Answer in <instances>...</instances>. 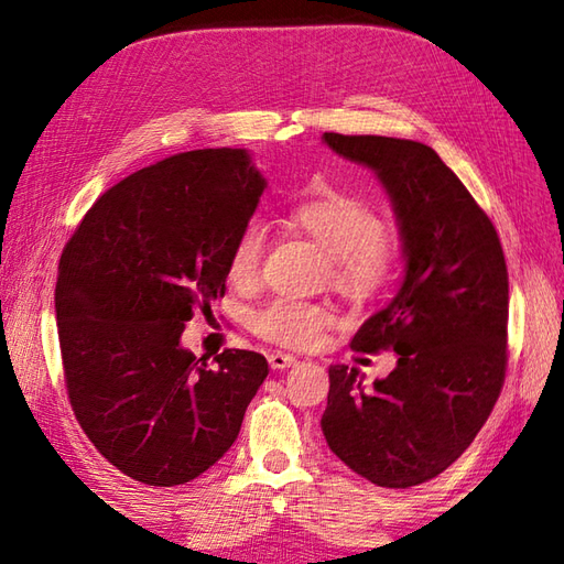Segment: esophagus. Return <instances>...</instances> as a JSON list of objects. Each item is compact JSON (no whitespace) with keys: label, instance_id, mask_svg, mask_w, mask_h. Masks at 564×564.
<instances>
[{"label":"esophagus","instance_id":"34e87169","mask_svg":"<svg viewBox=\"0 0 564 564\" xmlns=\"http://www.w3.org/2000/svg\"><path fill=\"white\" fill-rule=\"evenodd\" d=\"M295 364H297V358L291 356V354H283V351H271L269 354V366L273 370H285V368H291Z\"/></svg>","mask_w":564,"mask_h":564}]
</instances>
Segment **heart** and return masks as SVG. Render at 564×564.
I'll return each mask as SVG.
<instances>
[{"instance_id": "heart-1", "label": "heart", "mask_w": 564, "mask_h": 564, "mask_svg": "<svg viewBox=\"0 0 564 564\" xmlns=\"http://www.w3.org/2000/svg\"><path fill=\"white\" fill-rule=\"evenodd\" d=\"M289 223L325 249L332 263V283L354 297L368 301L386 289L398 263V245L382 230L380 215L366 200L349 194H327L295 203ZM267 230L259 220H247L237 232L227 257V279L249 289L259 279ZM334 325V313L322 303L273 297L249 315L257 337L289 349H310Z\"/></svg>"}]
</instances>
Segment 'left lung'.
Instances as JSON below:
<instances>
[{
    "label": "left lung",
    "instance_id": "left-lung-1",
    "mask_svg": "<svg viewBox=\"0 0 564 564\" xmlns=\"http://www.w3.org/2000/svg\"><path fill=\"white\" fill-rule=\"evenodd\" d=\"M373 170L400 225L404 279L368 317L351 349H392L398 366L373 388L358 368L329 366L322 434L332 453L378 487L441 475L470 446L505 386L509 273L499 235L438 154L414 140L325 133Z\"/></svg>",
    "mask_w": 564,
    "mask_h": 564
}]
</instances>
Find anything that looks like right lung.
I'll use <instances>...</instances> for the list:
<instances>
[{
  "instance_id": "add662e5",
  "label": "right lung",
  "mask_w": 564,
  "mask_h": 564,
  "mask_svg": "<svg viewBox=\"0 0 564 564\" xmlns=\"http://www.w3.org/2000/svg\"><path fill=\"white\" fill-rule=\"evenodd\" d=\"M267 178L247 150H194L111 186L57 267L69 404L106 460L138 482H191L232 446L267 358H196L182 332L225 295L227 257Z\"/></svg>"
}]
</instances>
